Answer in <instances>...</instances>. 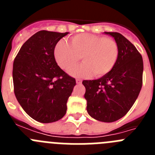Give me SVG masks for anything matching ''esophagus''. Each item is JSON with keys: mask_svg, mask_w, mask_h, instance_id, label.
Returning <instances> with one entry per match:
<instances>
[{"mask_svg": "<svg viewBox=\"0 0 155 155\" xmlns=\"http://www.w3.org/2000/svg\"><path fill=\"white\" fill-rule=\"evenodd\" d=\"M81 82H82V81L81 80V79H79V78H77L76 79V83H77V84H81Z\"/></svg>", "mask_w": 155, "mask_h": 155, "instance_id": "1", "label": "esophagus"}]
</instances>
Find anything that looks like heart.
<instances>
[{
	"label": "heart",
	"mask_w": 155,
	"mask_h": 155,
	"mask_svg": "<svg viewBox=\"0 0 155 155\" xmlns=\"http://www.w3.org/2000/svg\"><path fill=\"white\" fill-rule=\"evenodd\" d=\"M119 47L110 38L93 34H78L71 39V44L60 40L54 47V58L61 69H70L81 58L82 64L70 70L77 78H89L93 74L102 77L108 74L116 64Z\"/></svg>",
	"instance_id": "heart-1"
}]
</instances>
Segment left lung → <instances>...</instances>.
Wrapping results in <instances>:
<instances>
[{
  "label": "left lung",
  "instance_id": "left-lung-1",
  "mask_svg": "<svg viewBox=\"0 0 155 155\" xmlns=\"http://www.w3.org/2000/svg\"><path fill=\"white\" fill-rule=\"evenodd\" d=\"M119 47L116 64L97 80H84L87 111L95 120L112 123L124 117L137 98L143 83V59L137 48L119 32H105Z\"/></svg>",
  "mask_w": 155,
  "mask_h": 155
}]
</instances>
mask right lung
<instances>
[{"instance_id":"right-lung-1","label":"right lung","mask_w":155,"mask_h":155,"mask_svg":"<svg viewBox=\"0 0 155 155\" xmlns=\"http://www.w3.org/2000/svg\"><path fill=\"white\" fill-rule=\"evenodd\" d=\"M68 32L42 30L25 42L13 64L14 91L25 112L42 124L61 120L76 81L54 58V47Z\"/></svg>"}]
</instances>
